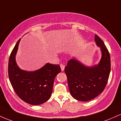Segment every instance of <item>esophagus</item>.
I'll use <instances>...</instances> for the list:
<instances>
[{
    "label": "esophagus",
    "mask_w": 121,
    "mask_h": 121,
    "mask_svg": "<svg viewBox=\"0 0 121 121\" xmlns=\"http://www.w3.org/2000/svg\"><path fill=\"white\" fill-rule=\"evenodd\" d=\"M60 66V68H61V70H62V71H63V70H64V69H65V65L61 64Z\"/></svg>",
    "instance_id": "34e87169"
}]
</instances>
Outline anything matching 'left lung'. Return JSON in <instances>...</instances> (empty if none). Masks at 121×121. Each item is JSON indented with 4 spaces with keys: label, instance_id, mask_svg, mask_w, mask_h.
Segmentation results:
<instances>
[{
    "label": "left lung",
    "instance_id": "left-lung-1",
    "mask_svg": "<svg viewBox=\"0 0 121 121\" xmlns=\"http://www.w3.org/2000/svg\"><path fill=\"white\" fill-rule=\"evenodd\" d=\"M94 40L102 52L98 65L89 67L75 59H71L65 69L70 93L79 101H89L102 93L109 77L111 70L109 52L97 35H95Z\"/></svg>",
    "mask_w": 121,
    "mask_h": 121
}]
</instances>
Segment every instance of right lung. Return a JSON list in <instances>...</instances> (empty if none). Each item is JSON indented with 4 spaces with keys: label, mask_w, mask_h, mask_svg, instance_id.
Returning a JSON list of instances; mask_svg holds the SVG:
<instances>
[{
    "label": "right lung",
    "mask_w": 121,
    "mask_h": 121,
    "mask_svg": "<svg viewBox=\"0 0 121 121\" xmlns=\"http://www.w3.org/2000/svg\"><path fill=\"white\" fill-rule=\"evenodd\" d=\"M20 39L17 41L9 58L8 73L15 92L23 101L32 105L47 101L52 94L54 79L61 71L58 65L47 63L35 71H26L17 66L15 60Z\"/></svg>",
    "instance_id": "1"
}]
</instances>
